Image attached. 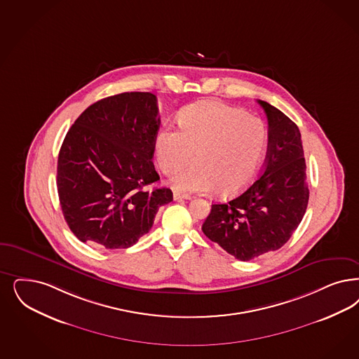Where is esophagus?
Segmentation results:
<instances>
[{"mask_svg": "<svg viewBox=\"0 0 359 359\" xmlns=\"http://www.w3.org/2000/svg\"><path fill=\"white\" fill-rule=\"evenodd\" d=\"M191 196L189 195H184L180 192H173V200H189Z\"/></svg>", "mask_w": 359, "mask_h": 359, "instance_id": "obj_1", "label": "esophagus"}]
</instances>
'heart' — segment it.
<instances>
[{
	"label": "heart",
	"mask_w": 359,
	"mask_h": 359,
	"mask_svg": "<svg viewBox=\"0 0 359 359\" xmlns=\"http://www.w3.org/2000/svg\"><path fill=\"white\" fill-rule=\"evenodd\" d=\"M180 131L164 126L154 139L161 172L172 175L189 161L195 165L171 177L179 192L232 196L250 183L268 149L265 124L222 102H198L177 116Z\"/></svg>",
	"instance_id": "1"
}]
</instances>
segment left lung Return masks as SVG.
Returning <instances> with one entry per match:
<instances>
[{
	"instance_id": "obj_1",
	"label": "left lung",
	"mask_w": 359,
	"mask_h": 359,
	"mask_svg": "<svg viewBox=\"0 0 359 359\" xmlns=\"http://www.w3.org/2000/svg\"><path fill=\"white\" fill-rule=\"evenodd\" d=\"M259 103L269 124L264 171L237 198L213 204L201 228L210 241L241 261L283 247L301 223L309 201L298 127L268 102Z\"/></svg>"
}]
</instances>
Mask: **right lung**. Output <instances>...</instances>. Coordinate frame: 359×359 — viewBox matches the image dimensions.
I'll use <instances>...</instances> for the list:
<instances>
[{"mask_svg":"<svg viewBox=\"0 0 359 359\" xmlns=\"http://www.w3.org/2000/svg\"><path fill=\"white\" fill-rule=\"evenodd\" d=\"M161 118L151 93H122L87 107L65 136L57 187L65 220L82 243L119 249L149 233L172 201L159 182L154 139Z\"/></svg>","mask_w":359,"mask_h":359,"instance_id":"1","label":"right lung"}]
</instances>
